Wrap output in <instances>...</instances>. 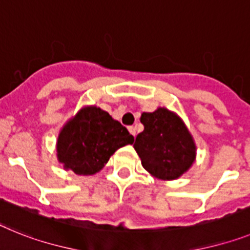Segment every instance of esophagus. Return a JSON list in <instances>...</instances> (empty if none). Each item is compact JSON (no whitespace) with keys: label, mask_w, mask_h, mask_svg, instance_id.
<instances>
[{"label":"esophagus","mask_w":250,"mask_h":250,"mask_svg":"<svg viewBox=\"0 0 250 250\" xmlns=\"http://www.w3.org/2000/svg\"><path fill=\"white\" fill-rule=\"evenodd\" d=\"M128 131H129V133H131V135L135 137V136H136V128H135V127H128Z\"/></svg>","instance_id":"34e87169"}]
</instances>
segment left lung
<instances>
[{
  "label": "left lung",
  "mask_w": 250,
  "mask_h": 250,
  "mask_svg": "<svg viewBox=\"0 0 250 250\" xmlns=\"http://www.w3.org/2000/svg\"><path fill=\"white\" fill-rule=\"evenodd\" d=\"M144 131L136 137V152L144 169L160 180L178 179L196 161L197 146L192 133L177 113L159 106L140 118Z\"/></svg>",
  "instance_id": "1"
}]
</instances>
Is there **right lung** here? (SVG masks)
I'll return each instance as SVG.
<instances>
[{"mask_svg": "<svg viewBox=\"0 0 250 250\" xmlns=\"http://www.w3.org/2000/svg\"><path fill=\"white\" fill-rule=\"evenodd\" d=\"M132 144L133 136L108 112L86 105L61 128L56 150L64 170L93 175L105 167L118 148Z\"/></svg>", "mask_w": 250, "mask_h": 250, "instance_id": "right-lung-1", "label": "right lung"}]
</instances>
